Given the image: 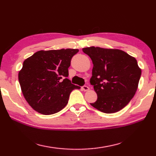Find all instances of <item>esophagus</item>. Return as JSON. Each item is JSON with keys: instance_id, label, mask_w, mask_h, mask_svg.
I'll list each match as a JSON object with an SVG mask.
<instances>
[{"instance_id": "obj_1", "label": "esophagus", "mask_w": 156, "mask_h": 156, "mask_svg": "<svg viewBox=\"0 0 156 156\" xmlns=\"http://www.w3.org/2000/svg\"><path fill=\"white\" fill-rule=\"evenodd\" d=\"M82 89H83V91H88V90H89V87L88 86H83V87H82Z\"/></svg>"}]
</instances>
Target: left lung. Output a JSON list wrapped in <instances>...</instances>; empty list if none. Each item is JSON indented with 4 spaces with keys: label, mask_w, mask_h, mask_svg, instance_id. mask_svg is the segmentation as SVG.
I'll use <instances>...</instances> for the list:
<instances>
[{
    "label": "left lung",
    "mask_w": 156,
    "mask_h": 156,
    "mask_svg": "<svg viewBox=\"0 0 156 156\" xmlns=\"http://www.w3.org/2000/svg\"><path fill=\"white\" fill-rule=\"evenodd\" d=\"M93 63L90 80L97 94L90 103L102 112L111 114L125 108L134 96L141 76L136 59L119 49L83 48Z\"/></svg>",
    "instance_id": "left-lung-1"
}]
</instances>
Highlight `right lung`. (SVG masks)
Instances as JSON below:
<instances>
[{
	"label": "right lung",
	"mask_w": 156,
	"mask_h": 156,
	"mask_svg": "<svg viewBox=\"0 0 156 156\" xmlns=\"http://www.w3.org/2000/svg\"><path fill=\"white\" fill-rule=\"evenodd\" d=\"M78 49L40 51L25 59L18 74L24 98L37 112L50 115L67 105L70 92L80 87L67 79Z\"/></svg>",
	"instance_id": "obj_1"
}]
</instances>
